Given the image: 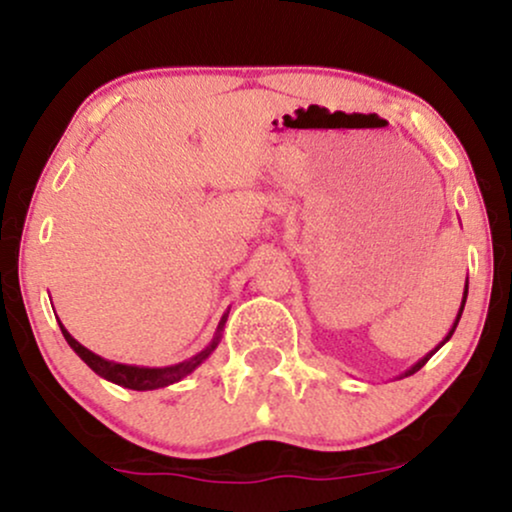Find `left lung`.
Segmentation results:
<instances>
[{"label": "left lung", "mask_w": 512, "mask_h": 512, "mask_svg": "<svg viewBox=\"0 0 512 512\" xmlns=\"http://www.w3.org/2000/svg\"><path fill=\"white\" fill-rule=\"evenodd\" d=\"M467 289H469V281H464V293H462V305H460V310H457V317H455V322H452V327H450V332L448 334H445V339H443V342H440L438 346H436V349H433V351H428V354L424 356V358H419V361H416L414 363V366H411L409 370H404V373L402 375H399V378H409V375H414L416 373V370H421V368H424L426 366V361H428V358H431L433 354H436V351L440 349V346H443L445 342H448V339L452 337V332H455V327H457V322H460V317H462V310H464V303H467Z\"/></svg>", "instance_id": "8db88e82"}]
</instances>
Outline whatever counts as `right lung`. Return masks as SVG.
Instances as JSON below:
<instances>
[{
	"label": "right lung",
	"instance_id": "1",
	"mask_svg": "<svg viewBox=\"0 0 512 512\" xmlns=\"http://www.w3.org/2000/svg\"><path fill=\"white\" fill-rule=\"evenodd\" d=\"M226 317L228 313H223L219 327H216V334L214 339L204 346L199 354H195L192 358H187V361L182 363H175V366H163V368H146V366H127V363H117V361H108V358L93 354V351H88L84 344H79L72 334L67 332V327L62 325L60 320V330L64 334V339H67V344L72 346L76 351V356L81 358V361L86 363L88 368L93 370L96 375H101V378L110 380V383L120 385V387H127V390H137V392H146V390H158V387H168L173 383H178V380L187 378V375L192 373V370L202 366L207 358L214 354V349L219 346L221 342V332H223V325H226Z\"/></svg>",
	"mask_w": 512,
	"mask_h": 512
}]
</instances>
